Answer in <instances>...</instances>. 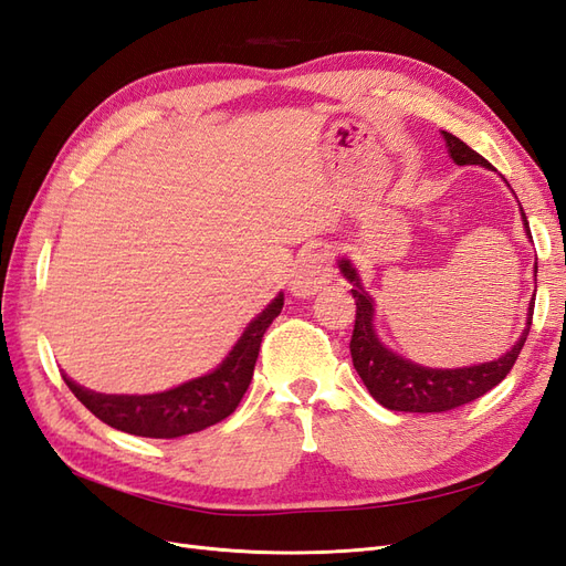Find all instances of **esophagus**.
Returning <instances> with one entry per match:
<instances>
[{
  "label": "esophagus",
  "mask_w": 566,
  "mask_h": 566,
  "mask_svg": "<svg viewBox=\"0 0 566 566\" xmlns=\"http://www.w3.org/2000/svg\"><path fill=\"white\" fill-rule=\"evenodd\" d=\"M331 279H333L331 252L325 248L310 250L300 260L293 273V281H290V290H293L295 297H310V295H316L323 285H328Z\"/></svg>",
  "instance_id": "34e87169"
}]
</instances>
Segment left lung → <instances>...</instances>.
Wrapping results in <instances>:
<instances>
[{
    "mask_svg": "<svg viewBox=\"0 0 566 566\" xmlns=\"http://www.w3.org/2000/svg\"><path fill=\"white\" fill-rule=\"evenodd\" d=\"M443 142L449 146V153L453 163L458 165H482L491 167L486 158L479 156L465 142H460L458 136L441 132ZM524 229L528 231V221L522 210ZM342 273H345L347 281L354 283L352 295L356 302V321H354V333H352V361L356 373L361 375L364 385L368 387L370 397L382 403L389 410H403V413H441V410H451L458 406H465L479 397H484L489 389H493L499 382L505 380V375L515 366L517 356L524 347L528 328H531V316H534V302L528 306V325L524 328L517 345L510 352H505L495 361H486L479 366L468 368H427L418 366L413 361H406L403 356H397L389 352L382 342L375 335L373 328V300L361 285L356 269L342 260L339 262ZM538 273V266H534Z\"/></svg>",
    "mask_w": 566,
    "mask_h": 566,
    "instance_id": "obj_1",
    "label": "left lung"
}]
</instances>
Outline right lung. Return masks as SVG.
<instances>
[{
	"instance_id": "1",
	"label": "right lung",
	"mask_w": 566,
	"mask_h": 566,
	"mask_svg": "<svg viewBox=\"0 0 566 566\" xmlns=\"http://www.w3.org/2000/svg\"><path fill=\"white\" fill-rule=\"evenodd\" d=\"M281 310L283 295L273 300L248 325L241 339L235 342V347L217 370L169 391L146 394V397H115V394H96L84 389L67 375H63V380L98 420H104L119 432L150 439L193 434L229 418L241 403L252 380L262 337Z\"/></svg>"
}]
</instances>
